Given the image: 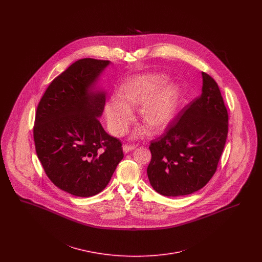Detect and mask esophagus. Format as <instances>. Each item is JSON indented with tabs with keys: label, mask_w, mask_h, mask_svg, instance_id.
<instances>
[{
	"label": "esophagus",
	"mask_w": 262,
	"mask_h": 262,
	"mask_svg": "<svg viewBox=\"0 0 262 262\" xmlns=\"http://www.w3.org/2000/svg\"><path fill=\"white\" fill-rule=\"evenodd\" d=\"M137 148V146L136 145H128V144H125L124 146H123V151L125 152V153H128L129 151H133L134 149H136Z\"/></svg>",
	"instance_id": "34e87169"
}]
</instances>
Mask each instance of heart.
<instances>
[{"instance_id": "b5f03b06", "label": "heart", "mask_w": 262, "mask_h": 262, "mask_svg": "<svg viewBox=\"0 0 262 262\" xmlns=\"http://www.w3.org/2000/svg\"><path fill=\"white\" fill-rule=\"evenodd\" d=\"M167 78L161 74L137 75L121 86L118 96L106 102L104 114L113 135H125L134 120L132 109L136 108L140 120L154 133L168 127L178 110L181 89L174 81L166 82ZM146 133V126H141L134 137H142Z\"/></svg>"}]
</instances>
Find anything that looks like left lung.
Masks as SVG:
<instances>
[{
    "mask_svg": "<svg viewBox=\"0 0 262 262\" xmlns=\"http://www.w3.org/2000/svg\"><path fill=\"white\" fill-rule=\"evenodd\" d=\"M201 75V94L150 144L147 176L150 185L164 196L187 195L204 187L224 149L228 135L224 100L211 76Z\"/></svg>",
    "mask_w": 262,
    "mask_h": 262,
    "instance_id": "8db88e82",
    "label": "left lung"
}]
</instances>
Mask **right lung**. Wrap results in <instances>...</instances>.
<instances>
[{"instance_id":"1","label":"right lung","mask_w":262,"mask_h":262,"mask_svg":"<svg viewBox=\"0 0 262 262\" xmlns=\"http://www.w3.org/2000/svg\"><path fill=\"white\" fill-rule=\"evenodd\" d=\"M110 62L76 61L51 82L38 104V159L56 187L79 198L102 191L124 158L121 141L99 122L106 93L97 82Z\"/></svg>"}]
</instances>
